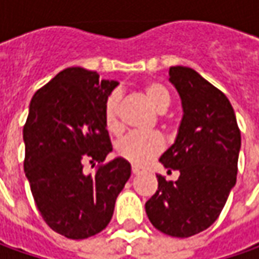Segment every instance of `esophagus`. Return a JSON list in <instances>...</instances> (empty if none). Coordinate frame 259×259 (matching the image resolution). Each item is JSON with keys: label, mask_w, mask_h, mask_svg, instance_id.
<instances>
[{"label": "esophagus", "mask_w": 259, "mask_h": 259, "mask_svg": "<svg viewBox=\"0 0 259 259\" xmlns=\"http://www.w3.org/2000/svg\"><path fill=\"white\" fill-rule=\"evenodd\" d=\"M141 172H142V169L139 168V166H136V165H133V166H132V174L138 175V174H141Z\"/></svg>", "instance_id": "esophagus-1"}]
</instances>
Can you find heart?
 <instances>
[{
	"label": "heart",
	"mask_w": 259,
	"mask_h": 259,
	"mask_svg": "<svg viewBox=\"0 0 259 259\" xmlns=\"http://www.w3.org/2000/svg\"><path fill=\"white\" fill-rule=\"evenodd\" d=\"M145 97L151 103V106L158 113H165L169 104L171 97L168 90L158 82H149L143 88ZM104 123L111 133L121 132V118H120V94L111 93L104 104ZM118 156L123 159L135 163V165H146L151 162L155 156H158L163 151V141L159 135H142V133H130L117 143Z\"/></svg>",
	"instance_id": "heart-1"
}]
</instances>
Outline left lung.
Listing matches in <instances>:
<instances>
[{"label":"left lung","instance_id":"1","mask_svg":"<svg viewBox=\"0 0 259 259\" xmlns=\"http://www.w3.org/2000/svg\"><path fill=\"white\" fill-rule=\"evenodd\" d=\"M169 82L181 98L183 118L159 162L178 180L156 175L158 190L145 208L158 231L188 238L216 222L236 184L241 130L228 97L194 69L171 66Z\"/></svg>","mask_w":259,"mask_h":259}]
</instances>
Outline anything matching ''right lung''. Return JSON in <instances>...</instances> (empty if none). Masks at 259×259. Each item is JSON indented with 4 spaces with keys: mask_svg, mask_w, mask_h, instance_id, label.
<instances>
[{
    "mask_svg": "<svg viewBox=\"0 0 259 259\" xmlns=\"http://www.w3.org/2000/svg\"><path fill=\"white\" fill-rule=\"evenodd\" d=\"M117 85L84 68H66L30 101L24 172L43 220L69 239L106 229L132 174L123 158L106 162L113 146L104 104ZM88 163H99L94 175L84 172Z\"/></svg>",
    "mask_w": 259,
    "mask_h": 259,
    "instance_id": "right-lung-1",
    "label": "right lung"
}]
</instances>
